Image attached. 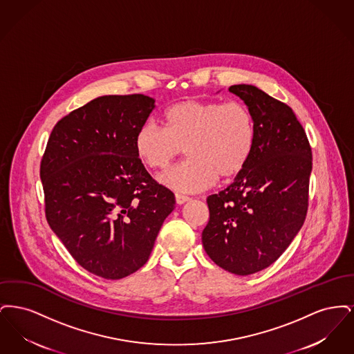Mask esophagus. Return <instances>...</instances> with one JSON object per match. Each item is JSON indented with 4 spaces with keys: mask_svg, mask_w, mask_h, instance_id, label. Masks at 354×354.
<instances>
[{
    "mask_svg": "<svg viewBox=\"0 0 354 354\" xmlns=\"http://www.w3.org/2000/svg\"><path fill=\"white\" fill-rule=\"evenodd\" d=\"M175 201H176L178 204H185V203L189 202L191 198H188V196H185V195H182V194H176V195H175Z\"/></svg>",
    "mask_w": 354,
    "mask_h": 354,
    "instance_id": "1",
    "label": "esophagus"
}]
</instances>
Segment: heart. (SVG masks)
Listing matches in <instances>:
<instances>
[{
  "instance_id": "heart-1",
  "label": "heart",
  "mask_w": 354,
  "mask_h": 354,
  "mask_svg": "<svg viewBox=\"0 0 354 354\" xmlns=\"http://www.w3.org/2000/svg\"><path fill=\"white\" fill-rule=\"evenodd\" d=\"M162 120L165 129L152 120L138 129L135 153L149 169H166L185 149L189 158L160 176L171 188L203 191L218 178L234 179L251 159L254 119L241 102H178L163 111Z\"/></svg>"
}]
</instances>
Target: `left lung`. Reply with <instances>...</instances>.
Masks as SVG:
<instances>
[{"instance_id":"left-lung-1","label":"left lung","mask_w":354,"mask_h":354,"mask_svg":"<svg viewBox=\"0 0 354 354\" xmlns=\"http://www.w3.org/2000/svg\"><path fill=\"white\" fill-rule=\"evenodd\" d=\"M251 110V159L219 194L209 195L203 247L220 268L252 274L274 263L303 227L312 150L292 109L252 84L228 88Z\"/></svg>"}]
</instances>
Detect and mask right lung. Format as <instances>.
I'll use <instances>...</instances> for the list:
<instances>
[{
    "label": "right lung",
    "instance_id": "add662e5",
    "mask_svg": "<svg viewBox=\"0 0 354 354\" xmlns=\"http://www.w3.org/2000/svg\"><path fill=\"white\" fill-rule=\"evenodd\" d=\"M153 107L143 94L95 98L54 126L41 160L53 232L82 268L107 280L146 264L175 208L174 194L135 153Z\"/></svg>",
    "mask_w": 354,
    "mask_h": 354
}]
</instances>
